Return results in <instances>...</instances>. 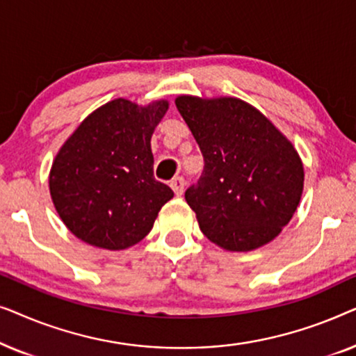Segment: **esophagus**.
Wrapping results in <instances>:
<instances>
[{
	"label": "esophagus",
	"mask_w": 356,
	"mask_h": 356,
	"mask_svg": "<svg viewBox=\"0 0 356 356\" xmlns=\"http://www.w3.org/2000/svg\"><path fill=\"white\" fill-rule=\"evenodd\" d=\"M170 186H172V189L175 191V194H177V196H181L183 191H184V186H186V181H184V178L177 177L175 179H172Z\"/></svg>",
	"instance_id": "esophagus-1"
}]
</instances>
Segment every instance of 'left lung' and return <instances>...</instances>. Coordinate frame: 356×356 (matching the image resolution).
I'll use <instances>...</instances> for the list:
<instances>
[{"instance_id":"obj_1","label":"left lung","mask_w":356,"mask_h":356,"mask_svg":"<svg viewBox=\"0 0 356 356\" xmlns=\"http://www.w3.org/2000/svg\"><path fill=\"white\" fill-rule=\"evenodd\" d=\"M175 104L204 157L201 178L184 193L201 232L228 251L267 245L293 217L303 193L293 144L240 99L181 95Z\"/></svg>"}]
</instances>
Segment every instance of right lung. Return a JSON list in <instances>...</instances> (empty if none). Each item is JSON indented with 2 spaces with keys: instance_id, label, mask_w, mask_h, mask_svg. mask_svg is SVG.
<instances>
[{
  "instance_id": "obj_1",
  "label": "right lung",
  "mask_w": 356,
  "mask_h": 356,
  "mask_svg": "<svg viewBox=\"0 0 356 356\" xmlns=\"http://www.w3.org/2000/svg\"><path fill=\"white\" fill-rule=\"evenodd\" d=\"M167 100L139 106L116 99L87 116L63 144L50 170V194L72 235L104 250H126L152 230L173 197L154 178L150 149Z\"/></svg>"
}]
</instances>
